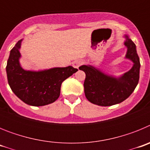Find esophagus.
<instances>
[{"instance_id":"34e87169","label":"esophagus","mask_w":150,"mask_h":150,"mask_svg":"<svg viewBox=\"0 0 150 150\" xmlns=\"http://www.w3.org/2000/svg\"><path fill=\"white\" fill-rule=\"evenodd\" d=\"M82 64H83V62H82L81 61L76 60V61H74V62H73L72 65H73V67H75V68H79V67Z\"/></svg>"}]
</instances>
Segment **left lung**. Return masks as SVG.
<instances>
[{
    "instance_id": "8db88e82",
    "label": "left lung",
    "mask_w": 150,
    "mask_h": 150,
    "mask_svg": "<svg viewBox=\"0 0 150 150\" xmlns=\"http://www.w3.org/2000/svg\"><path fill=\"white\" fill-rule=\"evenodd\" d=\"M126 38L124 43L128 47L126 58L133 62L134 65L120 78L107 76L91 66L79 67L86 74L85 95L92 104L104 107L120 104L128 98L137 86L140 77V59L134 42L127 36Z\"/></svg>"
}]
</instances>
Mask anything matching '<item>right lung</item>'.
Listing matches in <instances>:
<instances>
[{"instance_id":"obj_1","label":"right lung","mask_w":150,"mask_h":150,"mask_svg":"<svg viewBox=\"0 0 150 150\" xmlns=\"http://www.w3.org/2000/svg\"><path fill=\"white\" fill-rule=\"evenodd\" d=\"M21 42L22 40H18L11 50L6 67L12 91L28 105L40 107L53 103L60 95L63 81L78 70L68 66L38 72L25 71L18 62Z\"/></svg>"}]
</instances>
